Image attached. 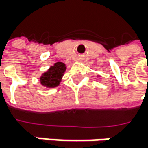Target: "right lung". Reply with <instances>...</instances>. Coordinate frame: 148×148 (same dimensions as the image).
<instances>
[{
  "mask_svg": "<svg viewBox=\"0 0 148 148\" xmlns=\"http://www.w3.org/2000/svg\"><path fill=\"white\" fill-rule=\"evenodd\" d=\"M66 65L62 62H57L45 72L40 77V82L44 87L55 88L60 85L62 76L66 71Z\"/></svg>",
  "mask_w": 148,
  "mask_h": 148,
  "instance_id": "obj_1",
  "label": "right lung"
}]
</instances>
